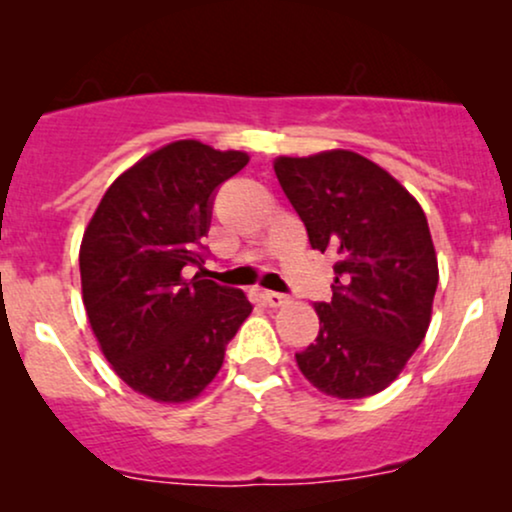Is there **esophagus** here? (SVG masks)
Wrapping results in <instances>:
<instances>
[{
    "label": "esophagus",
    "mask_w": 512,
    "mask_h": 512,
    "mask_svg": "<svg viewBox=\"0 0 512 512\" xmlns=\"http://www.w3.org/2000/svg\"><path fill=\"white\" fill-rule=\"evenodd\" d=\"M264 301H267L272 308H284V305L291 303V298L286 293H276V291H264Z\"/></svg>",
    "instance_id": "obj_1"
}]
</instances>
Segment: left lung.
Wrapping results in <instances>:
<instances>
[{"label":"left lung","mask_w":512,"mask_h":512,"mask_svg":"<svg viewBox=\"0 0 512 512\" xmlns=\"http://www.w3.org/2000/svg\"><path fill=\"white\" fill-rule=\"evenodd\" d=\"M274 173L310 245L337 255L332 301L315 303L320 334L296 354L298 368L330 397L378 395L431 325L438 257L424 209L356 151L279 156Z\"/></svg>","instance_id":"1"}]
</instances>
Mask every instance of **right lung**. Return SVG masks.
<instances>
[{"label":"right lung","instance_id":"add662e5","mask_svg":"<svg viewBox=\"0 0 512 512\" xmlns=\"http://www.w3.org/2000/svg\"><path fill=\"white\" fill-rule=\"evenodd\" d=\"M248 161L245 151L197 139L161 146L117 175L84 231L79 269L91 330L122 383L154 402L202 395L252 313L243 291L182 272L202 264L197 245L214 190Z\"/></svg>","mask_w":512,"mask_h":512}]
</instances>
